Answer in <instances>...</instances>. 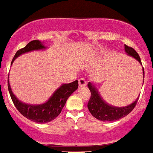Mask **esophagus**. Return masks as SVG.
Listing matches in <instances>:
<instances>
[{
	"instance_id": "34e87169",
	"label": "esophagus",
	"mask_w": 153,
	"mask_h": 153,
	"mask_svg": "<svg viewBox=\"0 0 153 153\" xmlns=\"http://www.w3.org/2000/svg\"><path fill=\"white\" fill-rule=\"evenodd\" d=\"M78 83H79V87H82V86H86V82L85 81L84 79H83V78L79 79V80H78Z\"/></svg>"
}]
</instances>
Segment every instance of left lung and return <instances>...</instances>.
<instances>
[{
	"label": "left lung",
	"mask_w": 153,
	"mask_h": 153,
	"mask_svg": "<svg viewBox=\"0 0 153 153\" xmlns=\"http://www.w3.org/2000/svg\"><path fill=\"white\" fill-rule=\"evenodd\" d=\"M124 47H125L126 53L128 56L136 59L140 63V65H142L140 57L136 53V51L133 48L126 45H125ZM142 68H143V78H144V68L143 67ZM143 82H144V79H143ZM87 86L91 92V97H90V101L87 105L89 111L90 112L93 117L97 118V120L103 121V122L116 121V120H118L126 117L134 109L136 102L139 100V97H140V96H138L136 100L133 101L132 103L126 106H115L110 105L104 100L94 83L89 82Z\"/></svg>",
	"instance_id": "8db88e82"
}]
</instances>
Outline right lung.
<instances>
[{
	"label": "right lung",
	"instance_id": "right-lung-1",
	"mask_svg": "<svg viewBox=\"0 0 153 153\" xmlns=\"http://www.w3.org/2000/svg\"><path fill=\"white\" fill-rule=\"evenodd\" d=\"M48 47L44 45V42L40 40H32L26 45V47L19 50L11 62L21 55L32 52V51H44ZM78 81L75 80L70 83H63L59 86L45 102L41 104H28L22 102L14 95L10 87L8 76V90L15 107L24 117L28 120L37 123H47L54 120L59 116L62 109L67 102V99L74 92L77 90Z\"/></svg>",
	"mask_w": 153,
	"mask_h": 153
}]
</instances>
